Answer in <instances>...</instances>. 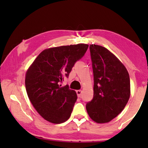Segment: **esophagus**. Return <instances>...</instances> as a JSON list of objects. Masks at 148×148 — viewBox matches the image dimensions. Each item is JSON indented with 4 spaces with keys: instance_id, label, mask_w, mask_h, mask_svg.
<instances>
[{
    "instance_id": "esophagus-1",
    "label": "esophagus",
    "mask_w": 148,
    "mask_h": 148,
    "mask_svg": "<svg viewBox=\"0 0 148 148\" xmlns=\"http://www.w3.org/2000/svg\"><path fill=\"white\" fill-rule=\"evenodd\" d=\"M77 96L78 97H81L82 96V90H77Z\"/></svg>"
}]
</instances>
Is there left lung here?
<instances>
[{"instance_id": "obj_1", "label": "left lung", "mask_w": 148, "mask_h": 148, "mask_svg": "<svg viewBox=\"0 0 148 148\" xmlns=\"http://www.w3.org/2000/svg\"><path fill=\"white\" fill-rule=\"evenodd\" d=\"M94 73V98L86 104L94 122H110L122 112L131 94L130 79L126 67L103 46L90 45Z\"/></svg>"}]
</instances>
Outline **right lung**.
<instances>
[{"label": "right lung", "instance_id": "obj_1", "mask_svg": "<svg viewBox=\"0 0 148 148\" xmlns=\"http://www.w3.org/2000/svg\"><path fill=\"white\" fill-rule=\"evenodd\" d=\"M86 44L49 48L40 53L25 73L26 92L40 116L60 124L69 119L77 96L60 83L88 48Z\"/></svg>", "mask_w": 148, "mask_h": 148}]
</instances>
